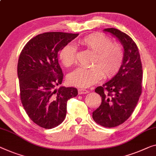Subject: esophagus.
<instances>
[{"mask_svg": "<svg viewBox=\"0 0 156 156\" xmlns=\"http://www.w3.org/2000/svg\"><path fill=\"white\" fill-rule=\"evenodd\" d=\"M78 93L79 94H86L89 93V91L86 89H78Z\"/></svg>", "mask_w": 156, "mask_h": 156, "instance_id": "1", "label": "esophagus"}]
</instances>
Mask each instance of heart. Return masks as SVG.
<instances>
[{"instance_id":"b5f03b06","label":"heart","mask_w":156,"mask_h":156,"mask_svg":"<svg viewBox=\"0 0 156 156\" xmlns=\"http://www.w3.org/2000/svg\"><path fill=\"white\" fill-rule=\"evenodd\" d=\"M86 48L94 53L90 68L79 67L69 74L67 80L72 85L89 87L98 82L103 76L108 79L114 76L120 69L125 58V51L121 44L112 43V40L101 33L91 34L80 41ZM59 60L66 67L76 62V50L72 44H67L58 53Z\"/></svg>"}]
</instances>
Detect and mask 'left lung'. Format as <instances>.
I'll list each match as a JSON object with an SVG mask.
<instances>
[{
    "mask_svg": "<svg viewBox=\"0 0 156 156\" xmlns=\"http://www.w3.org/2000/svg\"><path fill=\"white\" fill-rule=\"evenodd\" d=\"M103 31L116 37L125 51L119 71L95 89L102 102L93 112L94 120L103 127L111 128L125 122L134 112L142 91L143 69L138 47L129 36L115 28Z\"/></svg>",
    "mask_w": 156,
    "mask_h": 156,
    "instance_id": "left-lung-1",
    "label": "left lung"
}]
</instances>
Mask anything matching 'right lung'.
<instances>
[{
    "mask_svg": "<svg viewBox=\"0 0 156 156\" xmlns=\"http://www.w3.org/2000/svg\"><path fill=\"white\" fill-rule=\"evenodd\" d=\"M78 35L41 34L29 40L20 53L17 63L20 98L29 118L41 127L52 129L60 125L66 116L67 101L77 96L76 88L55 87L63 79L58 52Z\"/></svg>",
    "mask_w": 156,
    "mask_h": 156,
    "instance_id": "add662e5",
    "label": "right lung"
}]
</instances>
